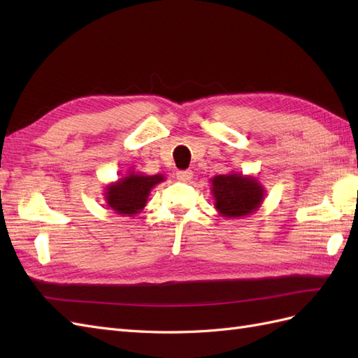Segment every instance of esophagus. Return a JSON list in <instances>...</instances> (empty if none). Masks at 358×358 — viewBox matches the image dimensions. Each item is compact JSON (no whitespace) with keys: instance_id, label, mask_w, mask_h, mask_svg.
<instances>
[{"instance_id":"esophagus-1","label":"esophagus","mask_w":358,"mask_h":358,"mask_svg":"<svg viewBox=\"0 0 358 358\" xmlns=\"http://www.w3.org/2000/svg\"><path fill=\"white\" fill-rule=\"evenodd\" d=\"M192 171H178L177 172V178L180 180V181H191V178H192Z\"/></svg>"}]
</instances>
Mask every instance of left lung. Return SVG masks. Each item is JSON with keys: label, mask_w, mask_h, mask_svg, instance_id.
I'll use <instances>...</instances> for the list:
<instances>
[{"label": "left lung", "mask_w": 358, "mask_h": 358, "mask_svg": "<svg viewBox=\"0 0 358 358\" xmlns=\"http://www.w3.org/2000/svg\"><path fill=\"white\" fill-rule=\"evenodd\" d=\"M210 192L218 214L226 218H241L254 214L262 206L266 191L252 175L240 172L217 175L210 178Z\"/></svg>", "instance_id": "left-lung-1"}]
</instances>
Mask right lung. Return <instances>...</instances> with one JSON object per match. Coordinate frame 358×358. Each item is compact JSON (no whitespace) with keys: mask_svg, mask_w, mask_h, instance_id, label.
<instances>
[{"mask_svg":"<svg viewBox=\"0 0 358 358\" xmlns=\"http://www.w3.org/2000/svg\"><path fill=\"white\" fill-rule=\"evenodd\" d=\"M164 181L163 173L144 175L135 171L118 178L104 189V201L108 208L121 217L140 214L149 199V194L158 183Z\"/></svg>","mask_w":358,"mask_h":358,"instance_id":"add662e5","label":"right lung"}]
</instances>
